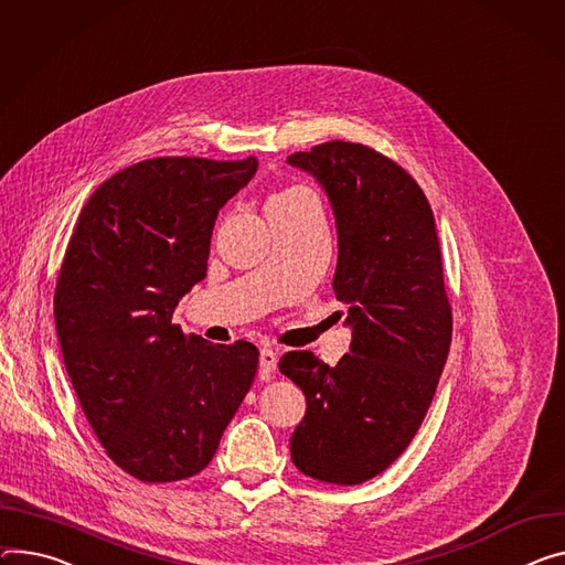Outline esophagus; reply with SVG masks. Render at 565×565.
Wrapping results in <instances>:
<instances>
[{"mask_svg": "<svg viewBox=\"0 0 565 565\" xmlns=\"http://www.w3.org/2000/svg\"><path fill=\"white\" fill-rule=\"evenodd\" d=\"M259 367H262V376H270V372L277 370V351L275 349H262V355H259Z\"/></svg>", "mask_w": 565, "mask_h": 565, "instance_id": "obj_1", "label": "esophagus"}]
</instances>
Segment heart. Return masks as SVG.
<instances>
[{
	"mask_svg": "<svg viewBox=\"0 0 565 565\" xmlns=\"http://www.w3.org/2000/svg\"><path fill=\"white\" fill-rule=\"evenodd\" d=\"M297 191H303V189H286V191H281V193H277V195H273L270 200H281V198H288V195H292V193H297ZM268 200V202H270Z\"/></svg>",
	"mask_w": 565,
	"mask_h": 565,
	"instance_id": "1",
	"label": "heart"
}]
</instances>
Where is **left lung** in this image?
Returning <instances> with one entry per match:
<instances>
[{
	"mask_svg": "<svg viewBox=\"0 0 565 565\" xmlns=\"http://www.w3.org/2000/svg\"><path fill=\"white\" fill-rule=\"evenodd\" d=\"M329 195L338 230L333 290L349 306L351 353L335 367L288 351L279 372L301 387L295 467L329 484L383 473L417 435L444 372L452 316L435 216L422 186L379 150L327 141L292 152Z\"/></svg>",
	"mask_w": 565,
	"mask_h": 565,
	"instance_id": "1",
	"label": "left lung"
}]
</instances>
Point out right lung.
Here are the masks:
<instances>
[{
    "instance_id": "right-lung-1",
    "label": "right lung",
    "mask_w": 565,
    "mask_h": 565,
    "mask_svg": "<svg viewBox=\"0 0 565 565\" xmlns=\"http://www.w3.org/2000/svg\"><path fill=\"white\" fill-rule=\"evenodd\" d=\"M256 158H152L100 184L78 216L54 295L65 370L119 469L175 482L210 465L259 365L252 342L212 344L173 324L207 275L218 210Z\"/></svg>"
}]
</instances>
